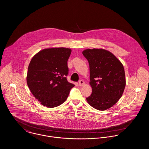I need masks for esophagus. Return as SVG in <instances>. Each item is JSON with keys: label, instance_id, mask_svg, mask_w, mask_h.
Returning a JSON list of instances; mask_svg holds the SVG:
<instances>
[{"label": "esophagus", "instance_id": "34e87169", "mask_svg": "<svg viewBox=\"0 0 149 149\" xmlns=\"http://www.w3.org/2000/svg\"><path fill=\"white\" fill-rule=\"evenodd\" d=\"M85 84V82H84V81H83V80H80V81L79 82V86H82V85H84Z\"/></svg>", "mask_w": 149, "mask_h": 149}]
</instances>
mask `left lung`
<instances>
[{
    "instance_id": "obj_1",
    "label": "left lung",
    "mask_w": 149,
    "mask_h": 149,
    "mask_svg": "<svg viewBox=\"0 0 149 149\" xmlns=\"http://www.w3.org/2000/svg\"><path fill=\"white\" fill-rule=\"evenodd\" d=\"M82 54L89 64L91 95L88 103L99 110L112 107L122 97L126 79L121 62L112 53L104 49H86Z\"/></svg>"
}]
</instances>
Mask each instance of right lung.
Here are the masks:
<instances>
[{
    "label": "right lung",
    "mask_w": 149,
    "mask_h": 149,
    "mask_svg": "<svg viewBox=\"0 0 149 149\" xmlns=\"http://www.w3.org/2000/svg\"><path fill=\"white\" fill-rule=\"evenodd\" d=\"M72 50L65 48L44 49L31 59L27 83L41 105L54 108L64 103L74 85L67 81V61Z\"/></svg>",
    "instance_id": "add662e5"
}]
</instances>
